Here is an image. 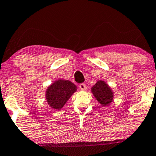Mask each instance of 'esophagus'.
<instances>
[{
    "label": "esophagus",
    "instance_id": "obj_1",
    "mask_svg": "<svg viewBox=\"0 0 156 156\" xmlns=\"http://www.w3.org/2000/svg\"><path fill=\"white\" fill-rule=\"evenodd\" d=\"M79 87L81 90H86V84L85 83H80Z\"/></svg>",
    "mask_w": 156,
    "mask_h": 156
}]
</instances>
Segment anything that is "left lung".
Here are the masks:
<instances>
[{
  "label": "left lung",
  "instance_id": "8db88e82",
  "mask_svg": "<svg viewBox=\"0 0 156 156\" xmlns=\"http://www.w3.org/2000/svg\"><path fill=\"white\" fill-rule=\"evenodd\" d=\"M92 93L97 101L103 106L112 102L114 94L109 86L103 81H99L92 87Z\"/></svg>",
  "mask_w": 156,
  "mask_h": 156
}]
</instances>
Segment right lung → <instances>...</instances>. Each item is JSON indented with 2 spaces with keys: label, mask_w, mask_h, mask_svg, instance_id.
<instances>
[{
  "label": "right lung",
  "mask_w": 156,
  "mask_h": 156,
  "mask_svg": "<svg viewBox=\"0 0 156 156\" xmlns=\"http://www.w3.org/2000/svg\"><path fill=\"white\" fill-rule=\"evenodd\" d=\"M76 90V86L71 81L60 79L48 87L45 97L51 107L60 110Z\"/></svg>",
  "instance_id": "1"
}]
</instances>
